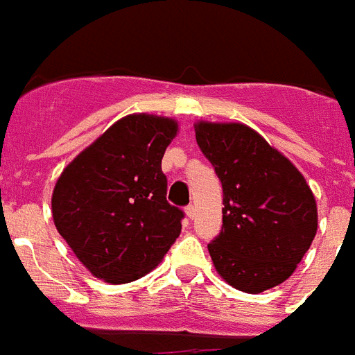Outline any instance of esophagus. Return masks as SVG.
<instances>
[{
    "instance_id": "1",
    "label": "esophagus",
    "mask_w": 355,
    "mask_h": 355,
    "mask_svg": "<svg viewBox=\"0 0 355 355\" xmlns=\"http://www.w3.org/2000/svg\"><path fill=\"white\" fill-rule=\"evenodd\" d=\"M186 214H187V216H189V218H195V216H196V207H195V205H187V207H186Z\"/></svg>"
}]
</instances>
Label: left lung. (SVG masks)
<instances>
[{
    "instance_id": "left-lung-1",
    "label": "left lung",
    "mask_w": 355,
    "mask_h": 355,
    "mask_svg": "<svg viewBox=\"0 0 355 355\" xmlns=\"http://www.w3.org/2000/svg\"><path fill=\"white\" fill-rule=\"evenodd\" d=\"M196 142L223 189L222 233L207 245L231 287L260 294L293 276L318 231V205L300 169L242 122H195Z\"/></svg>"
}]
</instances>
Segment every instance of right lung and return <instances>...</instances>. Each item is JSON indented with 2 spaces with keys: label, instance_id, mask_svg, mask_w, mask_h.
Wrapping results in <instances>:
<instances>
[{
  "label": "right lung",
  "instance_id": "add662e5",
  "mask_svg": "<svg viewBox=\"0 0 355 355\" xmlns=\"http://www.w3.org/2000/svg\"><path fill=\"white\" fill-rule=\"evenodd\" d=\"M177 133L175 119L130 113L59 175L53 223L95 278L113 285L142 278L180 234L184 214L166 200L160 168Z\"/></svg>",
  "mask_w": 355,
  "mask_h": 355
}]
</instances>
